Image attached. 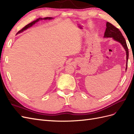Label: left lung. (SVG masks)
Segmentation results:
<instances>
[{"mask_svg": "<svg viewBox=\"0 0 134 134\" xmlns=\"http://www.w3.org/2000/svg\"><path fill=\"white\" fill-rule=\"evenodd\" d=\"M104 38H112L115 41L120 43L122 46L126 51V67L125 69L126 71L129 59V50L126 40L120 31L112 24L107 22L106 23V29L104 32Z\"/></svg>", "mask_w": 134, "mask_h": 134, "instance_id": "8db88e82", "label": "left lung"}]
</instances>
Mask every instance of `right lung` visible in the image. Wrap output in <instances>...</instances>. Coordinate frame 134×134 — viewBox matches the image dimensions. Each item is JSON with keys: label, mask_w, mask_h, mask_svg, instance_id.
I'll list each match as a JSON object with an SVG mask.
<instances>
[{"label": "right lung", "mask_w": 134, "mask_h": 134, "mask_svg": "<svg viewBox=\"0 0 134 134\" xmlns=\"http://www.w3.org/2000/svg\"><path fill=\"white\" fill-rule=\"evenodd\" d=\"M54 18H53V17H45V18H39L37 19L36 20H35V21H33V22H32L31 23H29V24H28V25H26L25 27H23L21 30L17 32V34H20V33H22V32H23L24 31H25V30H27L28 28H29L31 27L32 26L34 25L36 23L38 22L39 21H41V20H51V19H53Z\"/></svg>", "instance_id": "add662e5"}]
</instances>
